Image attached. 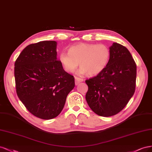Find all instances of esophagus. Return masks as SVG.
<instances>
[{
  "label": "esophagus",
  "mask_w": 152,
  "mask_h": 152,
  "mask_svg": "<svg viewBox=\"0 0 152 152\" xmlns=\"http://www.w3.org/2000/svg\"><path fill=\"white\" fill-rule=\"evenodd\" d=\"M75 84H76V85H77L83 81V79H82V78L78 77H76V76L75 77Z\"/></svg>",
  "instance_id": "1"
}]
</instances>
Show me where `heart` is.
Listing matches in <instances>:
<instances>
[{
    "mask_svg": "<svg viewBox=\"0 0 152 152\" xmlns=\"http://www.w3.org/2000/svg\"><path fill=\"white\" fill-rule=\"evenodd\" d=\"M110 57L109 48L104 44L81 43L68 48V53L61 52L59 61L64 69L73 72L80 63V74H100L107 66Z\"/></svg>",
    "mask_w": 152,
    "mask_h": 152,
    "instance_id": "heart-1",
    "label": "heart"
}]
</instances>
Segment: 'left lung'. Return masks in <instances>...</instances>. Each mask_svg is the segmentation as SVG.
I'll return each instance as SVG.
<instances>
[{
    "instance_id": "left-lung-1",
    "label": "left lung",
    "mask_w": 152,
    "mask_h": 152,
    "mask_svg": "<svg viewBox=\"0 0 152 152\" xmlns=\"http://www.w3.org/2000/svg\"><path fill=\"white\" fill-rule=\"evenodd\" d=\"M108 64L96 76L85 81L88 86L86 100L97 115L110 117L118 114L134 95L136 65L129 51L119 43L110 47Z\"/></svg>"
}]
</instances>
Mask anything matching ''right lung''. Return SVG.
Returning a JSON list of instances; mask_svg holds the SVG:
<instances>
[{"label": "right lung", "mask_w": 152, "mask_h": 152, "mask_svg": "<svg viewBox=\"0 0 152 152\" xmlns=\"http://www.w3.org/2000/svg\"><path fill=\"white\" fill-rule=\"evenodd\" d=\"M57 42L42 41L28 45L14 64L17 95L27 110L38 118L51 119L62 110L75 86L57 58Z\"/></svg>", "instance_id": "obj_1"}]
</instances>
